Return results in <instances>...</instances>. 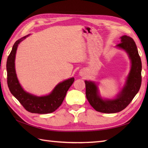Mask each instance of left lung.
Here are the masks:
<instances>
[{"label": "left lung", "instance_id": "8db88e82", "mask_svg": "<svg viewBox=\"0 0 148 148\" xmlns=\"http://www.w3.org/2000/svg\"><path fill=\"white\" fill-rule=\"evenodd\" d=\"M121 42L116 47L125 50L131 60V69L122 90L114 99H103L99 95L98 86L93 81H85L86 96L90 104L97 111L116 113L126 108L139 91L142 81V63L136 42L127 36L120 37Z\"/></svg>", "mask_w": 148, "mask_h": 148}]
</instances>
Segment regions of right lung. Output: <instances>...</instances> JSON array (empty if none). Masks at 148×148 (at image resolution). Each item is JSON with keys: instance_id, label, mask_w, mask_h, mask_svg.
Listing matches in <instances>:
<instances>
[{"instance_id": "obj_1", "label": "right lung", "mask_w": 148, "mask_h": 148, "mask_svg": "<svg viewBox=\"0 0 148 148\" xmlns=\"http://www.w3.org/2000/svg\"><path fill=\"white\" fill-rule=\"evenodd\" d=\"M30 34L15 42L8 60L6 69L8 85L11 93L27 111L37 114H48L56 111L64 101L68 90L74 83V78L65 80L58 83L51 93L48 95L37 97L26 92L20 85L15 71V56L19 44Z\"/></svg>"}]
</instances>
